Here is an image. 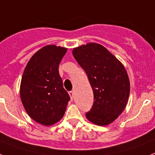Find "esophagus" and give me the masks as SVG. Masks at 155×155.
<instances>
[{"label":"esophagus","mask_w":155,"mask_h":155,"mask_svg":"<svg viewBox=\"0 0 155 155\" xmlns=\"http://www.w3.org/2000/svg\"><path fill=\"white\" fill-rule=\"evenodd\" d=\"M68 94H69V95H70V97H71V99H73V97H74V91H69Z\"/></svg>","instance_id":"34e87169"}]
</instances>
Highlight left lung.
I'll return each instance as SVG.
<instances>
[{
  "instance_id": "left-lung-1",
  "label": "left lung",
  "mask_w": 155,
  "mask_h": 155,
  "mask_svg": "<svg viewBox=\"0 0 155 155\" xmlns=\"http://www.w3.org/2000/svg\"><path fill=\"white\" fill-rule=\"evenodd\" d=\"M72 54L87 75L94 104L87 119L94 124L112 123L125 109L130 95V81L125 68L106 48L89 43L75 48Z\"/></svg>"
}]
</instances>
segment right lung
Here are the masks:
<instances>
[{
  "label": "right lung",
  "mask_w": 155,
  "mask_h": 155,
  "mask_svg": "<svg viewBox=\"0 0 155 155\" xmlns=\"http://www.w3.org/2000/svg\"><path fill=\"white\" fill-rule=\"evenodd\" d=\"M67 48L47 45L34 54L25 67L21 99L28 114L37 123L51 126L62 119L70 96L63 86L59 65Z\"/></svg>",
  "instance_id": "add662e5"
}]
</instances>
